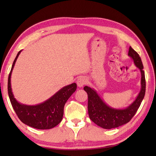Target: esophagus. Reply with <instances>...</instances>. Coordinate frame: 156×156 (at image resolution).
I'll list each match as a JSON object with an SVG mask.
<instances>
[{"label":"esophagus","mask_w":156,"mask_h":156,"mask_svg":"<svg viewBox=\"0 0 156 156\" xmlns=\"http://www.w3.org/2000/svg\"><path fill=\"white\" fill-rule=\"evenodd\" d=\"M76 83H77V85L78 87H82L84 84L87 83V78L84 76H80L78 78L77 81H76Z\"/></svg>","instance_id":"obj_1"}]
</instances>
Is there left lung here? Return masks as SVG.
Masks as SVG:
<instances>
[{
	"label": "left lung",
	"mask_w": 156,
	"mask_h": 156,
	"mask_svg": "<svg viewBox=\"0 0 156 156\" xmlns=\"http://www.w3.org/2000/svg\"><path fill=\"white\" fill-rule=\"evenodd\" d=\"M128 55L131 57L141 72V90L135 100L125 108H115L107 105L100 97L94 89L84 87L88 94V111L89 117L95 124L103 129H111L118 127L130 121L139 107H140L145 93V78L144 66L141 58L131 46Z\"/></svg>",
	"instance_id": "8db88e82"
}]
</instances>
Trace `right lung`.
I'll return each instance as SVG.
<instances>
[{
  "instance_id": "obj_1",
  "label": "right lung",
  "mask_w": 156,
  "mask_h": 156,
  "mask_svg": "<svg viewBox=\"0 0 156 156\" xmlns=\"http://www.w3.org/2000/svg\"><path fill=\"white\" fill-rule=\"evenodd\" d=\"M19 51L12 66L8 78V94L12 108L23 123L37 129H49L57 126L62 120L66 102L76 91L77 85L72 83L58 90L48 100L36 105L21 104L16 100L12 94L11 78Z\"/></svg>"
}]
</instances>
